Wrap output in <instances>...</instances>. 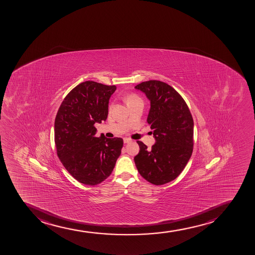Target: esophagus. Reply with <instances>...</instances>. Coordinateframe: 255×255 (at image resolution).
Here are the masks:
<instances>
[{
	"label": "esophagus",
	"instance_id": "1",
	"mask_svg": "<svg viewBox=\"0 0 255 255\" xmlns=\"http://www.w3.org/2000/svg\"><path fill=\"white\" fill-rule=\"evenodd\" d=\"M124 143H128V142H131V140L130 138H128V137H124Z\"/></svg>",
	"mask_w": 255,
	"mask_h": 255
}]
</instances>
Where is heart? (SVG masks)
<instances>
[{
    "mask_svg": "<svg viewBox=\"0 0 255 255\" xmlns=\"http://www.w3.org/2000/svg\"><path fill=\"white\" fill-rule=\"evenodd\" d=\"M138 100H141L139 97H137L136 95H131V96H129V97L127 98V103L129 104V103H131V102H136V101H138Z\"/></svg>",
    "mask_w": 255,
    "mask_h": 255,
    "instance_id": "heart-1",
    "label": "heart"
}]
</instances>
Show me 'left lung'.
Masks as SVG:
<instances>
[{
  "mask_svg": "<svg viewBox=\"0 0 255 255\" xmlns=\"http://www.w3.org/2000/svg\"><path fill=\"white\" fill-rule=\"evenodd\" d=\"M150 102L147 124L155 142L151 148L140 141L134 157L139 174L151 184L164 185L179 176L193 151L194 122L187 105L168 84L148 81L135 86Z\"/></svg>",
  "mask_w": 255,
  "mask_h": 255,
  "instance_id": "8db88e82",
  "label": "left lung"
}]
</instances>
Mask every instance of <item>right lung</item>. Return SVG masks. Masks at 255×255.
Masks as SVG:
<instances>
[{
    "instance_id": "add662e5",
    "label": "right lung",
    "mask_w": 255,
    "mask_h": 255,
    "mask_svg": "<svg viewBox=\"0 0 255 255\" xmlns=\"http://www.w3.org/2000/svg\"><path fill=\"white\" fill-rule=\"evenodd\" d=\"M115 86L95 81L78 85L62 102L54 122V141L59 160L75 180L96 185L112 174L124 140L96 137L95 124L106 121Z\"/></svg>"
}]
</instances>
